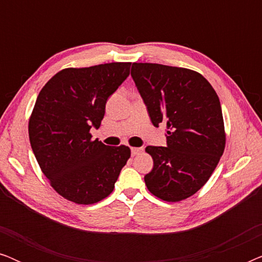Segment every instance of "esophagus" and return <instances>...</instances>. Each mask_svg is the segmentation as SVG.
<instances>
[{"mask_svg":"<svg viewBox=\"0 0 262 262\" xmlns=\"http://www.w3.org/2000/svg\"><path fill=\"white\" fill-rule=\"evenodd\" d=\"M142 148H131V155L132 156H136V155H138L139 152L142 151Z\"/></svg>","mask_w":262,"mask_h":262,"instance_id":"1","label":"esophagus"}]
</instances>
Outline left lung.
Instances as JSON below:
<instances>
[{
	"instance_id": "left-lung-1",
	"label": "left lung",
	"mask_w": 262,
	"mask_h": 262,
	"mask_svg": "<svg viewBox=\"0 0 262 262\" xmlns=\"http://www.w3.org/2000/svg\"><path fill=\"white\" fill-rule=\"evenodd\" d=\"M131 76L154 126L167 124V146L145 148L154 161L145 185L157 198L180 202L206 184L223 155L220 99L203 75L185 68L134 63Z\"/></svg>"
}]
</instances>
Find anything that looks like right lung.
I'll return each mask as SVG.
<instances>
[{"label": "right lung", "mask_w": 262, "mask_h": 262, "mask_svg": "<svg viewBox=\"0 0 262 262\" xmlns=\"http://www.w3.org/2000/svg\"><path fill=\"white\" fill-rule=\"evenodd\" d=\"M131 63L68 68L39 93L28 123L32 150L55 191L76 204L98 203L112 193L128 146L93 141L107 99L130 75Z\"/></svg>", "instance_id": "right-lung-1"}]
</instances>
